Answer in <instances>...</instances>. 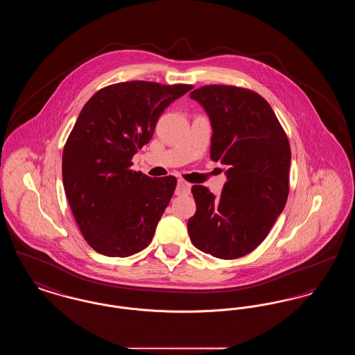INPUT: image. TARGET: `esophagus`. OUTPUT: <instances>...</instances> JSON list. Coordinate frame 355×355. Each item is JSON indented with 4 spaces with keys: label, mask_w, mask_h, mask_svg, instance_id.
I'll list each match as a JSON object with an SVG mask.
<instances>
[{
    "label": "esophagus",
    "mask_w": 355,
    "mask_h": 355,
    "mask_svg": "<svg viewBox=\"0 0 355 355\" xmlns=\"http://www.w3.org/2000/svg\"><path fill=\"white\" fill-rule=\"evenodd\" d=\"M190 189L191 185L187 184L184 180H178V184H177V189H175V194L177 196H182V194H189L190 193Z\"/></svg>",
    "instance_id": "34e87169"
}]
</instances>
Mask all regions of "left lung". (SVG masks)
I'll return each instance as SVG.
<instances>
[{
  "instance_id": "left-lung-1",
  "label": "left lung",
  "mask_w": 355,
  "mask_h": 355,
  "mask_svg": "<svg viewBox=\"0 0 355 355\" xmlns=\"http://www.w3.org/2000/svg\"><path fill=\"white\" fill-rule=\"evenodd\" d=\"M190 98L210 119V158L227 166V181L217 198L205 186L191 187L197 210L187 232L203 253L236 259L266 238L286 205L290 144L270 105L253 90L206 85Z\"/></svg>"
}]
</instances>
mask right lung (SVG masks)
Returning <instances> with one entry per match:
<instances>
[{
	"label": "right lung",
	"mask_w": 355,
	"mask_h": 355,
	"mask_svg": "<svg viewBox=\"0 0 355 355\" xmlns=\"http://www.w3.org/2000/svg\"><path fill=\"white\" fill-rule=\"evenodd\" d=\"M191 85H109L85 103L62 153V181L74 220L92 249L106 257L144 250L177 180L130 169L155 123Z\"/></svg>",
	"instance_id": "obj_1"
}]
</instances>
